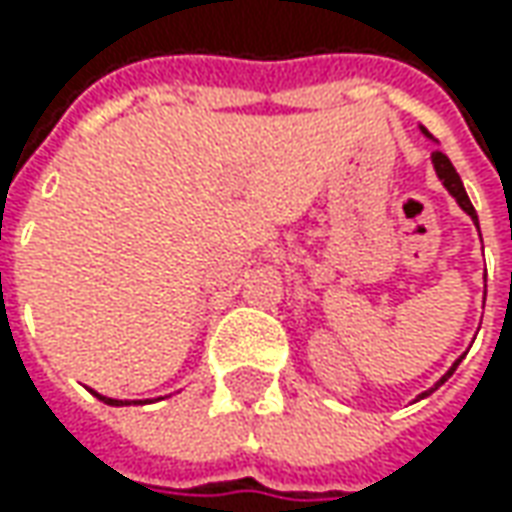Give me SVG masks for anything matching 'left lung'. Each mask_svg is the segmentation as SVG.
Wrapping results in <instances>:
<instances>
[{
  "label": "left lung",
  "instance_id": "obj_1",
  "mask_svg": "<svg viewBox=\"0 0 512 512\" xmlns=\"http://www.w3.org/2000/svg\"><path fill=\"white\" fill-rule=\"evenodd\" d=\"M424 133H427V130H424ZM427 136H430V133H427ZM433 168H436V173H439V179H442V182H444V187L450 190V196H453V199L459 202V207H462L464 213H467V216H470V219L476 222V227H479V216H476V207L470 205V199H467V190H464L462 179H459V173H456V168H453V162H450V159L444 156L442 150H436V153H433ZM456 367H459V362L453 364V367H450V370L444 373L442 379H439V384L447 382V376H450V373H453ZM439 384H436V387H439ZM436 387H433V390H436ZM433 390H427V393H422L419 399H424V396H430Z\"/></svg>",
  "mask_w": 512,
  "mask_h": 512
}]
</instances>
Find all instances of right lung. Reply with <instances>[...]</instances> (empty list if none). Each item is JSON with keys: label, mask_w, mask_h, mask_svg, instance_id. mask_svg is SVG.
Masks as SVG:
<instances>
[{"label": "right lung", "mask_w": 512, "mask_h": 512, "mask_svg": "<svg viewBox=\"0 0 512 512\" xmlns=\"http://www.w3.org/2000/svg\"><path fill=\"white\" fill-rule=\"evenodd\" d=\"M96 399H102L105 404H116V407H122V404H128V402H119V399H108V396H99V393H93Z\"/></svg>", "instance_id": "obj_1"}]
</instances>
